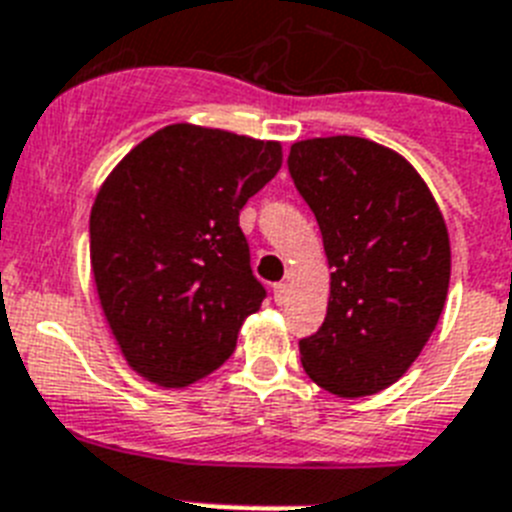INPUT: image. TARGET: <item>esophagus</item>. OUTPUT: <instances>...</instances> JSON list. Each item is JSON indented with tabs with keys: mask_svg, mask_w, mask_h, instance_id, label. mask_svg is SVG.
<instances>
[{
	"mask_svg": "<svg viewBox=\"0 0 512 512\" xmlns=\"http://www.w3.org/2000/svg\"><path fill=\"white\" fill-rule=\"evenodd\" d=\"M272 292H274V303L277 305H285L287 298H290V287H287L285 282H277Z\"/></svg>",
	"mask_w": 512,
	"mask_h": 512,
	"instance_id": "obj_1",
	"label": "esophagus"
}]
</instances>
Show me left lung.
Here are the masks:
<instances>
[{
	"label": "left lung",
	"mask_w": 512,
	"mask_h": 512,
	"mask_svg": "<svg viewBox=\"0 0 512 512\" xmlns=\"http://www.w3.org/2000/svg\"><path fill=\"white\" fill-rule=\"evenodd\" d=\"M287 165L334 269L326 318L300 339V362L342 399L383 391L412 368L443 313L451 282L443 212L412 163L370 139H303Z\"/></svg>",
	"instance_id": "1"
}]
</instances>
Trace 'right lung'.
I'll return each mask as SVG.
<instances>
[{
    "instance_id": "right-lung-1",
    "label": "right lung",
    "mask_w": 512,
    "mask_h": 512,
    "mask_svg": "<svg viewBox=\"0 0 512 512\" xmlns=\"http://www.w3.org/2000/svg\"><path fill=\"white\" fill-rule=\"evenodd\" d=\"M279 168V142L170 124L103 181L90 264L134 373L183 388L233 355L240 326L266 298L238 214Z\"/></svg>"
}]
</instances>
